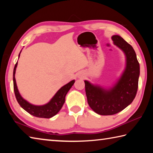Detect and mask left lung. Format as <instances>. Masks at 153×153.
Instances as JSON below:
<instances>
[{
    "label": "left lung",
    "mask_w": 153,
    "mask_h": 153,
    "mask_svg": "<svg viewBox=\"0 0 153 153\" xmlns=\"http://www.w3.org/2000/svg\"><path fill=\"white\" fill-rule=\"evenodd\" d=\"M111 38L114 45L126 56V67L121 77L110 88L84 81L88 103L95 113L101 115H114L130 105L136 97L138 86L140 65L132 46L120 36L114 35Z\"/></svg>",
    "instance_id": "1"
}]
</instances>
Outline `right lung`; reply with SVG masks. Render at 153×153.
<instances>
[{"label": "right lung", "mask_w": 153, "mask_h": 153, "mask_svg": "<svg viewBox=\"0 0 153 153\" xmlns=\"http://www.w3.org/2000/svg\"><path fill=\"white\" fill-rule=\"evenodd\" d=\"M21 53V52H20ZM20 53L19 55V58L20 56ZM17 66V62L15 64L14 69H13V88L14 92L15 94V97L17 100L18 103L25 111H26L27 113H29L31 115L40 118H51L53 116H55L56 114L59 113V111L61 110V108L63 107L65 101V96L67 92L73 86L75 80H71L68 84L62 86L59 89L56 94L54 95V97L51 98L50 101L48 103L43 105H34L27 102L26 100H25L18 90L16 80H15V71Z\"/></svg>", "instance_id": "right-lung-1"}]
</instances>
